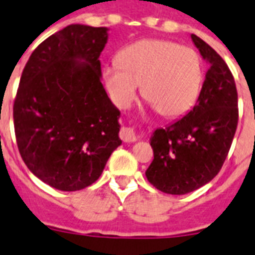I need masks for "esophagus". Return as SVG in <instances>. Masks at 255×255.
Here are the masks:
<instances>
[{"label": "esophagus", "instance_id": "1", "mask_svg": "<svg viewBox=\"0 0 255 255\" xmlns=\"http://www.w3.org/2000/svg\"><path fill=\"white\" fill-rule=\"evenodd\" d=\"M120 138L121 140L125 141V143H131L138 139V136L135 135L134 130L130 129V128H123L120 131Z\"/></svg>", "mask_w": 255, "mask_h": 255}]
</instances>
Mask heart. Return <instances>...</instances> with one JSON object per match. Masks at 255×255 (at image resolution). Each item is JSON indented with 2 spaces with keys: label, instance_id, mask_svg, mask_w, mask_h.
<instances>
[{
  "label": "heart",
  "instance_id": "heart-1",
  "mask_svg": "<svg viewBox=\"0 0 255 255\" xmlns=\"http://www.w3.org/2000/svg\"><path fill=\"white\" fill-rule=\"evenodd\" d=\"M105 67L106 87L117 106L128 107L143 87L144 97L164 117L188 112L199 96L203 70L194 49L164 39H143Z\"/></svg>",
  "mask_w": 255,
  "mask_h": 255
}]
</instances>
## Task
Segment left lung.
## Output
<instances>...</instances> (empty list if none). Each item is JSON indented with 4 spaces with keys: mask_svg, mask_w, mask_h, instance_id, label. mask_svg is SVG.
<instances>
[{
    "mask_svg": "<svg viewBox=\"0 0 255 255\" xmlns=\"http://www.w3.org/2000/svg\"><path fill=\"white\" fill-rule=\"evenodd\" d=\"M209 62L198 101L189 114L150 138L154 159L145 171L158 190L182 195L206 185L220 172L233 144L239 121L235 79L215 49L191 34Z\"/></svg>",
    "mask_w": 255,
    "mask_h": 255,
    "instance_id": "8db88e82",
    "label": "left lung"
}]
</instances>
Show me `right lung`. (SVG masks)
<instances>
[{
  "mask_svg": "<svg viewBox=\"0 0 255 255\" xmlns=\"http://www.w3.org/2000/svg\"><path fill=\"white\" fill-rule=\"evenodd\" d=\"M107 28L74 24L29 57L13 101V128L26 167L47 185L82 190L121 144L120 111L101 83Z\"/></svg>",
  "mask_w": 255,
  "mask_h": 255,
  "instance_id": "1",
  "label": "right lung"
}]
</instances>
